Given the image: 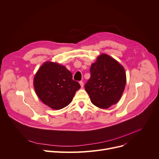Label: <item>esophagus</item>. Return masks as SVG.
I'll use <instances>...</instances> for the list:
<instances>
[{
    "label": "esophagus",
    "instance_id": "1",
    "mask_svg": "<svg viewBox=\"0 0 159 159\" xmlns=\"http://www.w3.org/2000/svg\"><path fill=\"white\" fill-rule=\"evenodd\" d=\"M79 83H80V86L82 88L83 86H84V82H83L82 81H80L79 82Z\"/></svg>",
    "mask_w": 159,
    "mask_h": 159
}]
</instances>
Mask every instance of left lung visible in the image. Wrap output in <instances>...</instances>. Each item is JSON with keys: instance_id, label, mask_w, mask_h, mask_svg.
<instances>
[{"instance_id": "1", "label": "left lung", "mask_w": 159, "mask_h": 159, "mask_svg": "<svg viewBox=\"0 0 159 159\" xmlns=\"http://www.w3.org/2000/svg\"><path fill=\"white\" fill-rule=\"evenodd\" d=\"M90 73L84 88L91 102L102 109L117 103L126 82L123 66L110 56L102 54L91 64Z\"/></svg>"}]
</instances>
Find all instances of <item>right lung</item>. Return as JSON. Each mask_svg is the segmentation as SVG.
<instances>
[{
	"mask_svg": "<svg viewBox=\"0 0 159 159\" xmlns=\"http://www.w3.org/2000/svg\"><path fill=\"white\" fill-rule=\"evenodd\" d=\"M33 84L41 101L53 110H61L70 104L75 92L80 88L65 66L51 62L40 66Z\"/></svg>",
	"mask_w": 159,
	"mask_h": 159,
	"instance_id": "right-lung-1",
	"label": "right lung"
}]
</instances>
